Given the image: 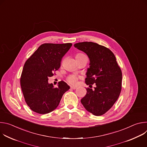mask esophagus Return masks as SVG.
Instances as JSON below:
<instances>
[{
	"mask_svg": "<svg viewBox=\"0 0 147 147\" xmlns=\"http://www.w3.org/2000/svg\"><path fill=\"white\" fill-rule=\"evenodd\" d=\"M70 88L72 89V90H76V89L77 88V87H74V86H71V87H70Z\"/></svg>",
	"mask_w": 147,
	"mask_h": 147,
	"instance_id": "obj_1",
	"label": "esophagus"
}]
</instances>
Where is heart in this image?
Instances as JSON below:
<instances>
[{
	"label": "heart",
	"mask_w": 147,
	"mask_h": 147,
	"mask_svg": "<svg viewBox=\"0 0 147 147\" xmlns=\"http://www.w3.org/2000/svg\"><path fill=\"white\" fill-rule=\"evenodd\" d=\"M82 55H83L82 53H78L76 55V57H78V56H82ZM78 78V77L77 76L74 75V74H71L68 77L67 80L70 84H76V82H77Z\"/></svg>",
	"instance_id": "heart-1"
}]
</instances>
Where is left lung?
<instances>
[{
	"mask_svg": "<svg viewBox=\"0 0 147 147\" xmlns=\"http://www.w3.org/2000/svg\"><path fill=\"white\" fill-rule=\"evenodd\" d=\"M74 47L86 53L90 68L86 78L87 85L95 84V90L87 88L81 100L86 109L95 116L108 112L117 100L121 90L122 73L113 53L108 48L92 42H82Z\"/></svg>",
	"mask_w": 147,
	"mask_h": 147,
	"instance_id": "1",
	"label": "left lung"
}]
</instances>
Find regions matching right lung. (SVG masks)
<instances>
[{"label": "right lung", "mask_w": 147, "mask_h": 147, "mask_svg": "<svg viewBox=\"0 0 147 147\" xmlns=\"http://www.w3.org/2000/svg\"><path fill=\"white\" fill-rule=\"evenodd\" d=\"M72 44H44L27 60L20 78V84L25 101L30 108L39 114L54 111L70 87L59 82L57 87L48 83V77L60 67L62 57Z\"/></svg>", "instance_id": "add662e5"}]
</instances>
